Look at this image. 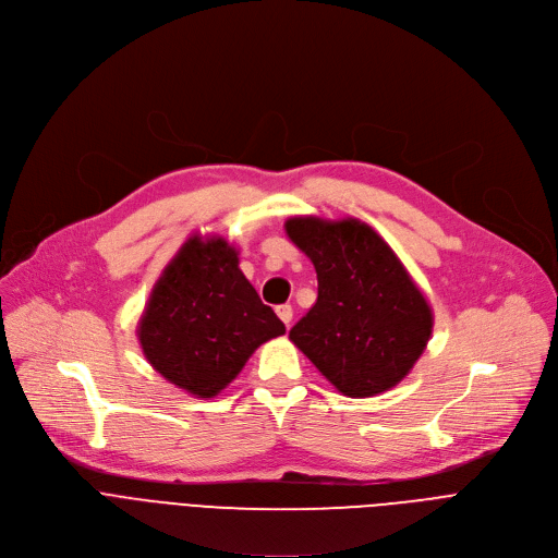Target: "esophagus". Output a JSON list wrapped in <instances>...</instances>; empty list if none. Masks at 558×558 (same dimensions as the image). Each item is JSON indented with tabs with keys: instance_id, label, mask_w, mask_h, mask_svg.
I'll return each instance as SVG.
<instances>
[{
	"instance_id": "obj_1",
	"label": "esophagus",
	"mask_w": 558,
	"mask_h": 558,
	"mask_svg": "<svg viewBox=\"0 0 558 558\" xmlns=\"http://www.w3.org/2000/svg\"><path fill=\"white\" fill-rule=\"evenodd\" d=\"M277 315H279V319H281L286 326H290V322H292V306H290V304L277 306Z\"/></svg>"
}]
</instances>
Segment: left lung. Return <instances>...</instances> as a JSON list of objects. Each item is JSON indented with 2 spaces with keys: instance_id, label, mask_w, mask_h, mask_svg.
I'll use <instances>...</instances> for the list:
<instances>
[{
  "instance_id": "left-lung-1",
  "label": "left lung",
  "mask_w": 558,
  "mask_h": 558,
  "mask_svg": "<svg viewBox=\"0 0 558 558\" xmlns=\"http://www.w3.org/2000/svg\"><path fill=\"white\" fill-rule=\"evenodd\" d=\"M286 232L319 283L315 306L290 330L292 344L349 398L393 389L434 330V311L398 254L357 219L292 217Z\"/></svg>"
}]
</instances>
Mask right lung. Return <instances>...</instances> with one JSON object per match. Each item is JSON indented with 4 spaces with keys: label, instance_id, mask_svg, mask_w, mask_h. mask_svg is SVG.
<instances>
[{
    "label": "right lung",
    "instance_id": "add662e5",
    "mask_svg": "<svg viewBox=\"0 0 558 558\" xmlns=\"http://www.w3.org/2000/svg\"><path fill=\"white\" fill-rule=\"evenodd\" d=\"M286 332L223 236H190L156 281L138 324L147 362L174 387L214 398L264 341Z\"/></svg>",
    "mask_w": 558,
    "mask_h": 558
}]
</instances>
